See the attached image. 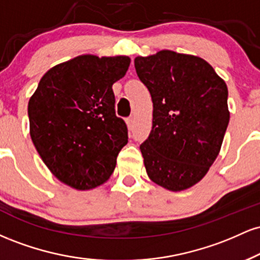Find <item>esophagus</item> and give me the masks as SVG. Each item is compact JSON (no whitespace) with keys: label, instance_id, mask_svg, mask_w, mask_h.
<instances>
[{"label":"esophagus","instance_id":"34e87169","mask_svg":"<svg viewBox=\"0 0 260 260\" xmlns=\"http://www.w3.org/2000/svg\"><path fill=\"white\" fill-rule=\"evenodd\" d=\"M126 122H127L128 128H129V129H133V127H134V117H133V116L128 117Z\"/></svg>","mask_w":260,"mask_h":260}]
</instances>
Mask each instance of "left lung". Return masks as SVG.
I'll use <instances>...</instances> for the list:
<instances>
[{"mask_svg":"<svg viewBox=\"0 0 260 260\" xmlns=\"http://www.w3.org/2000/svg\"><path fill=\"white\" fill-rule=\"evenodd\" d=\"M134 67L153 100V127L140 144L148 176L174 192L194 186L221 148L228 86L207 61L170 50L136 57Z\"/></svg>","mask_w":260,"mask_h":260,"instance_id":"1","label":"left lung"}]
</instances>
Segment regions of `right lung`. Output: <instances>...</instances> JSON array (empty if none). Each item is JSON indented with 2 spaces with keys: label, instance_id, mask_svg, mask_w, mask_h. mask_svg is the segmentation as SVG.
I'll return each instance as SVG.
<instances>
[{
  "label": "right lung",
  "instance_id": "add662e5",
  "mask_svg": "<svg viewBox=\"0 0 260 260\" xmlns=\"http://www.w3.org/2000/svg\"><path fill=\"white\" fill-rule=\"evenodd\" d=\"M129 63L127 56H78L47 71L29 100L30 137L39 155L76 189L109 180L128 143L126 122L116 116L112 84Z\"/></svg>",
  "mask_w": 260,
  "mask_h": 260
}]
</instances>
